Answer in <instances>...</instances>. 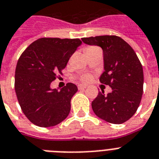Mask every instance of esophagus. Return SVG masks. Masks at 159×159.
<instances>
[{
  "label": "esophagus",
  "instance_id": "34e87169",
  "mask_svg": "<svg viewBox=\"0 0 159 159\" xmlns=\"http://www.w3.org/2000/svg\"><path fill=\"white\" fill-rule=\"evenodd\" d=\"M86 88V86L85 85H78V90H83Z\"/></svg>",
  "mask_w": 159,
  "mask_h": 159
}]
</instances>
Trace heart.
<instances>
[{"instance_id": "obj_1", "label": "heart", "mask_w": 159, "mask_h": 159, "mask_svg": "<svg viewBox=\"0 0 159 159\" xmlns=\"http://www.w3.org/2000/svg\"><path fill=\"white\" fill-rule=\"evenodd\" d=\"M96 48H97V47H94V46L88 47L86 49V52H89V51H90V50H94V49H96ZM91 78L92 77L90 75H85L82 77V80L84 82H90V80H91Z\"/></svg>"}]
</instances>
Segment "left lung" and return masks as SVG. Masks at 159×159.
<instances>
[{"mask_svg": "<svg viewBox=\"0 0 159 159\" xmlns=\"http://www.w3.org/2000/svg\"><path fill=\"white\" fill-rule=\"evenodd\" d=\"M86 44L96 45L102 49L104 72L101 83L108 85L111 92H98L92 102L94 114L103 120L120 125L135 114L143 93L142 65L132 47L116 35L82 38Z\"/></svg>", "mask_w": 159, "mask_h": 159, "instance_id": "1", "label": "left lung"}]
</instances>
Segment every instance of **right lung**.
<instances>
[{"instance_id":"add662e5","label":"right lung","mask_w":159,"mask_h":159,"mask_svg":"<svg viewBox=\"0 0 159 159\" xmlns=\"http://www.w3.org/2000/svg\"><path fill=\"white\" fill-rule=\"evenodd\" d=\"M82 44L79 39L41 38L24 51L17 63L14 88L22 111L39 127L58 125L69 116L71 98L77 87L73 83L52 89L57 73Z\"/></svg>"}]
</instances>
